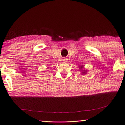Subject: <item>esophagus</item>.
<instances>
[{
    "label": "esophagus",
    "mask_w": 125,
    "mask_h": 125,
    "mask_svg": "<svg viewBox=\"0 0 125 125\" xmlns=\"http://www.w3.org/2000/svg\"><path fill=\"white\" fill-rule=\"evenodd\" d=\"M62 60H63V62H66V61H67V59L66 58H63Z\"/></svg>",
    "instance_id": "esophagus-1"
}]
</instances>
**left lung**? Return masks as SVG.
Listing matches in <instances>:
<instances>
[{
	"mask_svg": "<svg viewBox=\"0 0 125 125\" xmlns=\"http://www.w3.org/2000/svg\"><path fill=\"white\" fill-rule=\"evenodd\" d=\"M80 69H83V66L82 65V66H80ZM87 70H83V72H82V74H85L86 73V72H87Z\"/></svg>",
	"mask_w": 125,
	"mask_h": 125,
	"instance_id": "1",
	"label": "left lung"
}]
</instances>
